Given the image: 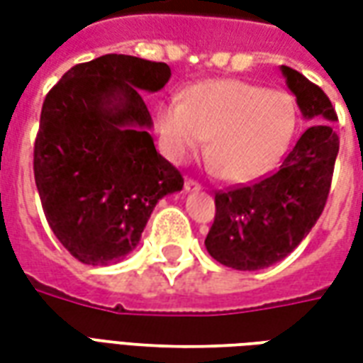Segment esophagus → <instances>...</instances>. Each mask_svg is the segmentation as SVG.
I'll return each mask as SVG.
<instances>
[{"mask_svg":"<svg viewBox=\"0 0 363 363\" xmlns=\"http://www.w3.org/2000/svg\"><path fill=\"white\" fill-rule=\"evenodd\" d=\"M202 189V184L198 181H194V179H186L184 181V190H189V192H192V190H200Z\"/></svg>","mask_w":363,"mask_h":363,"instance_id":"obj_1","label":"esophagus"}]
</instances>
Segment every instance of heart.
<instances>
[{"instance_id": "b5f03b06", "label": "heart", "mask_w": 363, "mask_h": 363, "mask_svg": "<svg viewBox=\"0 0 363 363\" xmlns=\"http://www.w3.org/2000/svg\"><path fill=\"white\" fill-rule=\"evenodd\" d=\"M161 142L173 161H184L210 140L212 165L223 179L251 181L286 150L296 128L288 93L245 82H206L189 95H173L157 116Z\"/></svg>"}]
</instances>
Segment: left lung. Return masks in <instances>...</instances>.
<instances>
[{"label":"left lung","instance_id":"left-lung-1","mask_svg":"<svg viewBox=\"0 0 363 363\" xmlns=\"http://www.w3.org/2000/svg\"><path fill=\"white\" fill-rule=\"evenodd\" d=\"M297 106L313 122L276 173L216 192V218L206 249L223 267L260 270L286 259L325 210L338 155L336 111L319 85L281 66Z\"/></svg>","mask_w":363,"mask_h":363}]
</instances>
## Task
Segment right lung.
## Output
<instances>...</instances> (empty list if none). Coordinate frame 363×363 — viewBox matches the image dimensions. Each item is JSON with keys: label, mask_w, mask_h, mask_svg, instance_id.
Instances as JSON below:
<instances>
[{"label": "right lung", "mask_w": 363, "mask_h": 363, "mask_svg": "<svg viewBox=\"0 0 363 363\" xmlns=\"http://www.w3.org/2000/svg\"><path fill=\"white\" fill-rule=\"evenodd\" d=\"M169 77L163 62L106 54L67 69L44 99L36 189L54 235L83 264L134 251L155 204L184 184L153 145L142 96Z\"/></svg>", "instance_id": "obj_1"}]
</instances>
